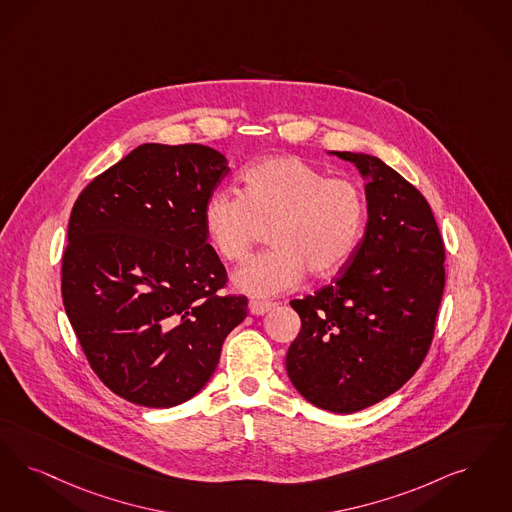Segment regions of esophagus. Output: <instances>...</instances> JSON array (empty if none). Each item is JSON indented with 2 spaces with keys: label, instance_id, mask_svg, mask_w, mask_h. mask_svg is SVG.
Masks as SVG:
<instances>
[{
  "label": "esophagus",
  "instance_id": "esophagus-1",
  "mask_svg": "<svg viewBox=\"0 0 512 512\" xmlns=\"http://www.w3.org/2000/svg\"><path fill=\"white\" fill-rule=\"evenodd\" d=\"M274 308V303H268V301H249V312L253 314V316H263L266 314L268 310H272Z\"/></svg>",
  "mask_w": 512,
  "mask_h": 512
}]
</instances>
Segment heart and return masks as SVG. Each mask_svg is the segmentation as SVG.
<instances>
[{"instance_id":"1","label":"heart","mask_w":512,"mask_h":512,"mask_svg":"<svg viewBox=\"0 0 512 512\" xmlns=\"http://www.w3.org/2000/svg\"><path fill=\"white\" fill-rule=\"evenodd\" d=\"M366 225L360 184L328 177L295 156L249 165L242 194L213 192L204 205L211 247L228 263L244 261L261 228L272 249L242 266L232 282L247 295L272 297L299 286L310 274L326 278L347 265Z\"/></svg>"}]
</instances>
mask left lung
<instances>
[{
  "label": "left lung",
  "instance_id": "8db88e82",
  "mask_svg": "<svg viewBox=\"0 0 512 512\" xmlns=\"http://www.w3.org/2000/svg\"><path fill=\"white\" fill-rule=\"evenodd\" d=\"M364 179L368 223L331 282L289 305L301 331L289 381L316 408L354 413L402 389L423 364L446 282L444 244L423 194L377 156L328 152Z\"/></svg>",
  "mask_w": 512,
  "mask_h": 512
}]
</instances>
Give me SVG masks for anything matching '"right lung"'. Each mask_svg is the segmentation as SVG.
Wrapping results in <instances>:
<instances>
[{"label":"right lung","instance_id":"add662e5","mask_svg":"<svg viewBox=\"0 0 512 512\" xmlns=\"http://www.w3.org/2000/svg\"><path fill=\"white\" fill-rule=\"evenodd\" d=\"M204 144L146 143L93 179L72 207L62 303L93 371L144 408H173L204 389L244 295H221L225 266L204 205L228 175Z\"/></svg>","mask_w":512,"mask_h":512}]
</instances>
